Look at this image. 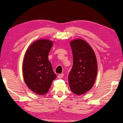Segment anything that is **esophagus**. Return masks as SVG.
Wrapping results in <instances>:
<instances>
[{"instance_id":"obj_1","label":"esophagus","mask_w":123,"mask_h":123,"mask_svg":"<svg viewBox=\"0 0 123 123\" xmlns=\"http://www.w3.org/2000/svg\"><path fill=\"white\" fill-rule=\"evenodd\" d=\"M64 74H59V75H58L57 77H58V78H59V79H61V78H63V77H64Z\"/></svg>"}]
</instances>
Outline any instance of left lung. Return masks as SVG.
<instances>
[{
  "label": "left lung",
  "instance_id": "8db88e82",
  "mask_svg": "<svg viewBox=\"0 0 123 123\" xmlns=\"http://www.w3.org/2000/svg\"><path fill=\"white\" fill-rule=\"evenodd\" d=\"M73 66L68 76L71 91L80 95L89 91L94 85L97 74V63L93 49L82 39L70 42Z\"/></svg>",
  "mask_w": 123,
  "mask_h": 123
}]
</instances>
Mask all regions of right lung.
I'll list each match as a JSON object with an SVG mask.
<instances>
[{
  "instance_id": "right-lung-1",
  "label": "right lung",
  "mask_w": 123,
  "mask_h": 123,
  "mask_svg": "<svg viewBox=\"0 0 123 123\" xmlns=\"http://www.w3.org/2000/svg\"><path fill=\"white\" fill-rule=\"evenodd\" d=\"M52 45L51 41L46 39L34 42L28 48L24 59L23 74L25 82L30 90L39 95L48 92L56 78L48 59Z\"/></svg>"
}]
</instances>
